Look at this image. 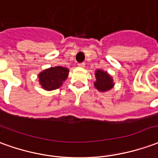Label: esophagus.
I'll list each match as a JSON object with an SVG mask.
<instances>
[{
  "instance_id": "1",
  "label": "esophagus",
  "mask_w": 158,
  "mask_h": 158,
  "mask_svg": "<svg viewBox=\"0 0 158 158\" xmlns=\"http://www.w3.org/2000/svg\"><path fill=\"white\" fill-rule=\"evenodd\" d=\"M78 66H79V68H85V64L82 62V63H79L78 64Z\"/></svg>"
}]
</instances>
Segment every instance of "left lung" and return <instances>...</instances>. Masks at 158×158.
Returning a JSON list of instances; mask_svg holds the SVG:
<instances>
[{"instance_id":"1","label":"left lung","mask_w":158,"mask_h":158,"mask_svg":"<svg viewBox=\"0 0 158 158\" xmlns=\"http://www.w3.org/2000/svg\"><path fill=\"white\" fill-rule=\"evenodd\" d=\"M95 77L96 81L94 82V86L100 92L109 91L114 85L112 76L102 69H97L95 71Z\"/></svg>"}]
</instances>
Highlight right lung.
<instances>
[{"label": "right lung", "instance_id": "1", "mask_svg": "<svg viewBox=\"0 0 158 158\" xmlns=\"http://www.w3.org/2000/svg\"><path fill=\"white\" fill-rule=\"evenodd\" d=\"M69 69L60 66L49 68L38 74V81L41 87L45 90H54L60 88L68 79Z\"/></svg>", "mask_w": 158, "mask_h": 158}]
</instances>
